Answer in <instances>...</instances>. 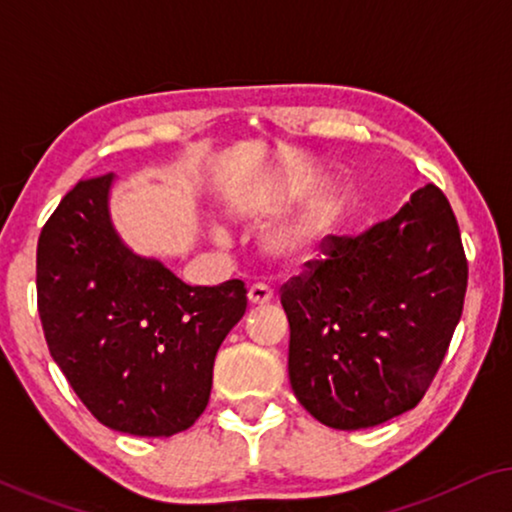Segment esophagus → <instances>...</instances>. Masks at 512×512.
<instances>
[{
	"label": "esophagus",
	"instance_id": "1",
	"mask_svg": "<svg viewBox=\"0 0 512 512\" xmlns=\"http://www.w3.org/2000/svg\"><path fill=\"white\" fill-rule=\"evenodd\" d=\"M249 303L251 305H265V303H270L272 300V289L268 284H254L249 289Z\"/></svg>",
	"mask_w": 512,
	"mask_h": 512
}]
</instances>
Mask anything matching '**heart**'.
Segmentation results:
<instances>
[{
  "label": "heart",
  "instance_id": "b5f03b06",
  "mask_svg": "<svg viewBox=\"0 0 512 512\" xmlns=\"http://www.w3.org/2000/svg\"><path fill=\"white\" fill-rule=\"evenodd\" d=\"M321 230H324V221H307L300 223V226L277 228L275 233L265 237V249H268L272 256L282 258V261L296 263L314 249Z\"/></svg>",
  "mask_w": 512,
  "mask_h": 512
}]
</instances>
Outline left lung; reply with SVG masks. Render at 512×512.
I'll use <instances>...</instances> for the list:
<instances>
[{"label":"left lung","instance_id":"1","mask_svg":"<svg viewBox=\"0 0 512 512\" xmlns=\"http://www.w3.org/2000/svg\"><path fill=\"white\" fill-rule=\"evenodd\" d=\"M324 254L282 286L289 380L321 424L368 429L415 408L445 359L468 284L459 226L426 184L366 233L328 235Z\"/></svg>","mask_w":512,"mask_h":512}]
</instances>
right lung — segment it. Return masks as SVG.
Segmentation results:
<instances>
[{
	"label": "right lung",
	"instance_id": "add662e5",
	"mask_svg": "<svg viewBox=\"0 0 512 512\" xmlns=\"http://www.w3.org/2000/svg\"><path fill=\"white\" fill-rule=\"evenodd\" d=\"M114 174L83 179L37 244V305L48 352L109 429L144 438L186 431L212 391L214 359L247 310L240 279L188 286L137 256L109 216Z\"/></svg>",
	"mask_w": 512,
	"mask_h": 512
}]
</instances>
